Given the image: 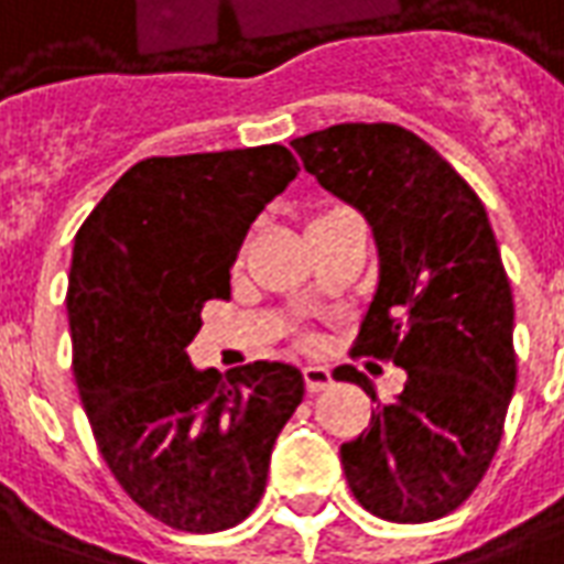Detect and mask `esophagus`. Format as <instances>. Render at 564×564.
<instances>
[{
    "label": "esophagus",
    "instance_id": "1",
    "mask_svg": "<svg viewBox=\"0 0 564 564\" xmlns=\"http://www.w3.org/2000/svg\"><path fill=\"white\" fill-rule=\"evenodd\" d=\"M302 376H305V384H308L311 393H321L333 384V376H329V369H326V366L308 364L305 369H302Z\"/></svg>",
    "mask_w": 564,
    "mask_h": 564
}]
</instances>
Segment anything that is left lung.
Here are the masks:
<instances>
[{"mask_svg":"<svg viewBox=\"0 0 564 564\" xmlns=\"http://www.w3.org/2000/svg\"><path fill=\"white\" fill-rule=\"evenodd\" d=\"M290 145L376 238L378 283L354 354L405 369L397 400L338 452L348 486L378 519L433 522L486 476L516 388L513 293L486 207L433 145L397 124L348 121ZM336 378L376 400L354 366Z\"/></svg>","mask_w":564,"mask_h":564,"instance_id":"8db88e82","label":"left lung"}]
</instances>
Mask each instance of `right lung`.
<instances>
[{"label": "right lung", "instance_id": "right-lung-1", "mask_svg": "<svg viewBox=\"0 0 564 564\" xmlns=\"http://www.w3.org/2000/svg\"><path fill=\"white\" fill-rule=\"evenodd\" d=\"M295 173L278 143L145 159L73 243L78 397L118 486L171 529L210 534L253 513L274 440L305 397L290 364L256 360L219 378L186 350L204 302L231 295L253 219Z\"/></svg>", "mask_w": 564, "mask_h": 564}]
</instances>
